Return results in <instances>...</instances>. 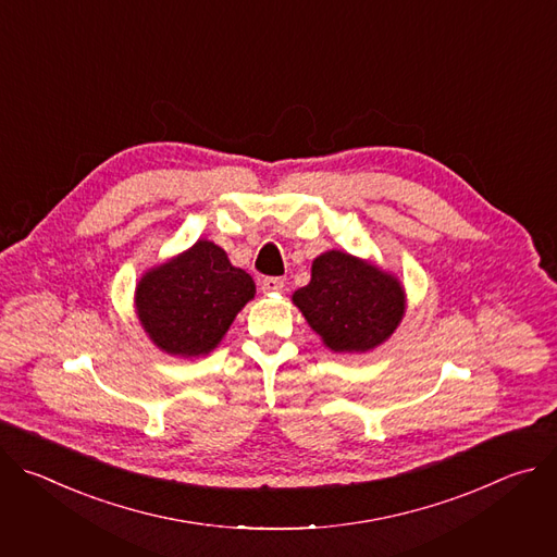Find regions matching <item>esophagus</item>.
Wrapping results in <instances>:
<instances>
[{
	"mask_svg": "<svg viewBox=\"0 0 557 557\" xmlns=\"http://www.w3.org/2000/svg\"><path fill=\"white\" fill-rule=\"evenodd\" d=\"M260 284H262L264 293H280V290H284V280L282 277H264Z\"/></svg>",
	"mask_w": 557,
	"mask_h": 557,
	"instance_id": "1",
	"label": "esophagus"
}]
</instances>
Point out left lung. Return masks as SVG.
I'll return each instance as SVG.
<instances>
[{"instance_id":"1","label":"left lung","mask_w":557,"mask_h":557,"mask_svg":"<svg viewBox=\"0 0 557 557\" xmlns=\"http://www.w3.org/2000/svg\"><path fill=\"white\" fill-rule=\"evenodd\" d=\"M293 304L333 352H368L401 324L406 290L368 260L326 251L312 260L310 282L293 293Z\"/></svg>"}]
</instances>
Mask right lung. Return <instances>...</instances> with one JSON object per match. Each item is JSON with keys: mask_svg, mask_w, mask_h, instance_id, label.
<instances>
[{"mask_svg": "<svg viewBox=\"0 0 557 557\" xmlns=\"http://www.w3.org/2000/svg\"><path fill=\"white\" fill-rule=\"evenodd\" d=\"M256 295L253 277L235 269L224 249L198 240L181 256L149 269L134 306L149 339L168 355H209Z\"/></svg>", "mask_w": 557, "mask_h": 557, "instance_id": "right-lung-1", "label": "right lung"}]
</instances>
